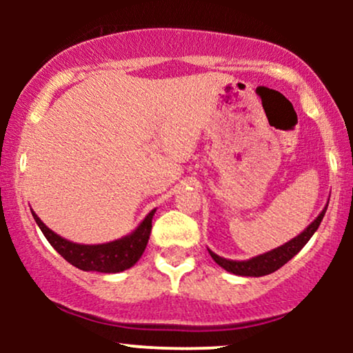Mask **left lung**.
<instances>
[{
  "instance_id": "1",
  "label": "left lung",
  "mask_w": 353,
  "mask_h": 353,
  "mask_svg": "<svg viewBox=\"0 0 353 353\" xmlns=\"http://www.w3.org/2000/svg\"><path fill=\"white\" fill-rule=\"evenodd\" d=\"M327 205H329V202H327ZM327 205L309 228L299 234L297 237H294L292 241L277 247V249H272L269 250V252L257 255V257L249 259V261H229V259L221 257V255L214 254L212 250L208 249L210 257H212L214 261H216V264L221 265L222 269H225L228 272H232L236 275H244V277H262V275L272 274L277 269H281L283 264H287L294 255L301 252L302 247L310 241V237L314 236L315 230L319 229L320 222H322L323 216H325Z\"/></svg>"
}]
</instances>
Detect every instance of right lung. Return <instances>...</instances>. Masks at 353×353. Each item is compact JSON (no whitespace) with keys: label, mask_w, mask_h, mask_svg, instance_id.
Listing matches in <instances>:
<instances>
[{"label":"right lung","mask_w":353,"mask_h":353,"mask_svg":"<svg viewBox=\"0 0 353 353\" xmlns=\"http://www.w3.org/2000/svg\"><path fill=\"white\" fill-rule=\"evenodd\" d=\"M154 212H156V209H152L151 212L145 216L144 221L137 225L134 232H131L129 236L117 239V241L112 242H106V244L84 245L66 241V239H63L56 232H52L41 219L31 210L36 224L39 225V229H41L44 237L48 239V242H50V244L58 250V254L63 255L71 265L78 267L81 270H86V272H89V270H96V272L103 274L123 272V270L129 269V267H132L137 261H139L145 245H148L149 236H151Z\"/></svg>","instance_id":"1"}]
</instances>
